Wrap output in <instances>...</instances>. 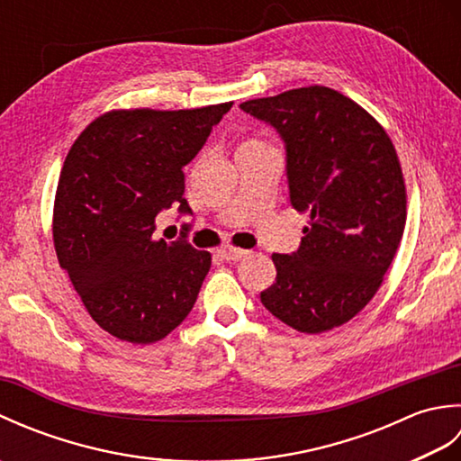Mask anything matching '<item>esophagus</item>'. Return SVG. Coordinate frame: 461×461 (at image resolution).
I'll list each match as a JSON object with an SVG mask.
<instances>
[{
	"instance_id": "1",
	"label": "esophagus",
	"mask_w": 461,
	"mask_h": 461,
	"mask_svg": "<svg viewBox=\"0 0 461 461\" xmlns=\"http://www.w3.org/2000/svg\"><path fill=\"white\" fill-rule=\"evenodd\" d=\"M220 256H221L225 261L236 263V261L246 259V258L249 256V251H246V249H236V248H223V249L220 251Z\"/></svg>"
}]
</instances>
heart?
Listing matches in <instances>:
<instances>
[{
  "instance_id": "1",
  "label": "heart",
  "mask_w": 461,
  "mask_h": 461,
  "mask_svg": "<svg viewBox=\"0 0 461 461\" xmlns=\"http://www.w3.org/2000/svg\"><path fill=\"white\" fill-rule=\"evenodd\" d=\"M248 144H259V142H248Z\"/></svg>"
}]
</instances>
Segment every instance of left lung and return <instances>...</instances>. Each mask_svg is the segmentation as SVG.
Segmentation results:
<instances>
[{
  "label": "left lung",
  "instance_id": "1",
  "mask_svg": "<svg viewBox=\"0 0 461 461\" xmlns=\"http://www.w3.org/2000/svg\"><path fill=\"white\" fill-rule=\"evenodd\" d=\"M240 109L285 146L291 205L309 215L297 251L276 253L261 291L273 317L301 332L345 325L375 297L406 223V188L384 129L348 96L303 86Z\"/></svg>",
  "mask_w": 461,
  "mask_h": 461
}]
</instances>
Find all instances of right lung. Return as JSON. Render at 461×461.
<instances>
[{
    "instance_id": "obj_1",
    "label": "right lung",
    "mask_w": 461,
    "mask_h": 461,
    "mask_svg": "<svg viewBox=\"0 0 461 461\" xmlns=\"http://www.w3.org/2000/svg\"><path fill=\"white\" fill-rule=\"evenodd\" d=\"M231 103L194 111H113L68 150L59 178L53 240L61 267L96 325L150 345L192 311L212 258L182 238L156 241V215L178 205L184 166Z\"/></svg>"
}]
</instances>
